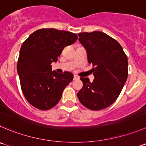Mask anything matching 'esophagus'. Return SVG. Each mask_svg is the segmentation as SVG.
Segmentation results:
<instances>
[{
    "label": "esophagus",
    "mask_w": 146,
    "mask_h": 146,
    "mask_svg": "<svg viewBox=\"0 0 146 146\" xmlns=\"http://www.w3.org/2000/svg\"><path fill=\"white\" fill-rule=\"evenodd\" d=\"M79 79H80V77H79L77 75L74 76V80H79Z\"/></svg>",
    "instance_id": "1"
}]
</instances>
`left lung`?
<instances>
[{"label":"left lung","mask_w":146,"mask_h":146,"mask_svg":"<svg viewBox=\"0 0 146 146\" xmlns=\"http://www.w3.org/2000/svg\"><path fill=\"white\" fill-rule=\"evenodd\" d=\"M79 41L84 47L95 79L80 77L83 87L77 97L87 108L100 110L118 98L127 78V58L120 44L108 34L95 31L80 33Z\"/></svg>","instance_id":"obj_1"}]
</instances>
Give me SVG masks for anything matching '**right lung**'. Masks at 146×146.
<instances>
[{
	"mask_svg": "<svg viewBox=\"0 0 146 146\" xmlns=\"http://www.w3.org/2000/svg\"><path fill=\"white\" fill-rule=\"evenodd\" d=\"M77 35L55 29L34 31L23 43L17 64L21 87L26 100L41 110L54 107L74 75L69 72L59 74L51 64L56 62L62 50L74 44Z\"/></svg>",
	"mask_w": 146,
	"mask_h": 146,
	"instance_id": "1",
	"label": "right lung"
}]
</instances>
